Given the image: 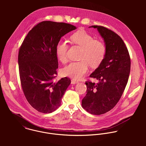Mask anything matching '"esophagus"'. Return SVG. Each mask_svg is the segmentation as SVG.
<instances>
[{
    "instance_id": "esophagus-1",
    "label": "esophagus",
    "mask_w": 146,
    "mask_h": 146,
    "mask_svg": "<svg viewBox=\"0 0 146 146\" xmlns=\"http://www.w3.org/2000/svg\"><path fill=\"white\" fill-rule=\"evenodd\" d=\"M79 82H78V81H76V80H75V79H72L71 80V84H78L79 83Z\"/></svg>"
}]
</instances>
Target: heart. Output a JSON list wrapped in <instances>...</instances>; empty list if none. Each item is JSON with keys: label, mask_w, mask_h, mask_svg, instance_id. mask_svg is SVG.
Returning a JSON list of instances; mask_svg holds the SVG:
<instances>
[{"label": "heart", "mask_w": 146, "mask_h": 146, "mask_svg": "<svg viewBox=\"0 0 146 146\" xmlns=\"http://www.w3.org/2000/svg\"><path fill=\"white\" fill-rule=\"evenodd\" d=\"M72 44L82 48L79 59L80 61L71 62L62 70L64 76L75 79H80L88 71L89 64L92 68L98 67L105 57L106 49L104 44L94 38L85 31L76 32L71 35ZM68 44L64 40H60L56 45V55L62 63L67 61Z\"/></svg>", "instance_id": "1"}]
</instances>
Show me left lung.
I'll return each instance as SVG.
<instances>
[{
	"mask_svg": "<svg viewBox=\"0 0 146 146\" xmlns=\"http://www.w3.org/2000/svg\"><path fill=\"white\" fill-rule=\"evenodd\" d=\"M89 27L97 29L104 40L106 52L103 61L90 75L98 82H85L87 93L82 105L87 112L99 115L110 111L120 100L127 83L131 62L127 47L120 36L104 26Z\"/></svg>",
	"mask_w": 146,
	"mask_h": 146,
	"instance_id": "1",
	"label": "left lung"
}]
</instances>
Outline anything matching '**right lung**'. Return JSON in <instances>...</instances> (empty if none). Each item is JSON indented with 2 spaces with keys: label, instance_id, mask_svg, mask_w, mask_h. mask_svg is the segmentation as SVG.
Listing matches in <instances>:
<instances>
[{
  "label": "right lung",
  "instance_id": "right-lung-1",
  "mask_svg": "<svg viewBox=\"0 0 146 146\" xmlns=\"http://www.w3.org/2000/svg\"><path fill=\"white\" fill-rule=\"evenodd\" d=\"M76 27L69 23L42 21L27 34L20 46L18 62L21 86L30 104L42 113H51L61 104L71 83L65 77L54 81L58 67L56 45Z\"/></svg>",
  "mask_w": 146,
  "mask_h": 146
}]
</instances>
